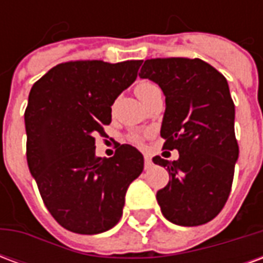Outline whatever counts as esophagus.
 Segmentation results:
<instances>
[{
  "label": "esophagus",
  "instance_id": "esophagus-1",
  "mask_svg": "<svg viewBox=\"0 0 263 263\" xmlns=\"http://www.w3.org/2000/svg\"><path fill=\"white\" fill-rule=\"evenodd\" d=\"M152 159L149 158V156H145V169H151L152 167Z\"/></svg>",
  "mask_w": 263,
  "mask_h": 263
}]
</instances>
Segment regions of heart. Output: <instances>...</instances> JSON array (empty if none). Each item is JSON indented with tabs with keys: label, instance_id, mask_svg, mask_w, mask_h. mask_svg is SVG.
<instances>
[{
	"label": "heart",
	"instance_id": "obj_1",
	"mask_svg": "<svg viewBox=\"0 0 263 263\" xmlns=\"http://www.w3.org/2000/svg\"><path fill=\"white\" fill-rule=\"evenodd\" d=\"M156 88H159V87H158V84H155L154 81L139 80L137 84H135V87H134V91H135V94H137L138 97L141 98V100L143 101L145 98L148 97L149 92H152L154 90H156ZM145 137H146V134H141V132H131V134H128L126 139H128L131 143H137V145H139V143H142Z\"/></svg>",
	"mask_w": 263,
	"mask_h": 263
}]
</instances>
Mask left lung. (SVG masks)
<instances>
[{"instance_id":"left-lung-1","label":"left lung","mask_w":263,"mask_h":263,"mask_svg":"<svg viewBox=\"0 0 263 263\" xmlns=\"http://www.w3.org/2000/svg\"><path fill=\"white\" fill-rule=\"evenodd\" d=\"M139 77L165 94L160 137L163 149L179 151L173 162L152 159L169 171V183L156 193L162 214L177 226L205 224L230 197L239 154L227 79L204 60L187 58L145 60Z\"/></svg>"}]
</instances>
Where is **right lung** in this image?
Here are the masks:
<instances>
[{"instance_id":"1","label":"right lung","mask_w":263,"mask_h":263,"mask_svg":"<svg viewBox=\"0 0 263 263\" xmlns=\"http://www.w3.org/2000/svg\"><path fill=\"white\" fill-rule=\"evenodd\" d=\"M142 60H76L54 66L32 86L25 109L26 160L43 203L60 226L100 234L120 221L128 186L143 171L142 154L120 145L96 156L111 105L135 81Z\"/></svg>"}]
</instances>
